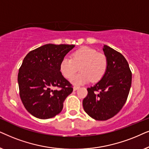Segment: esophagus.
<instances>
[{
    "mask_svg": "<svg viewBox=\"0 0 149 149\" xmlns=\"http://www.w3.org/2000/svg\"><path fill=\"white\" fill-rule=\"evenodd\" d=\"M79 88H80V86H74L73 88V91H76L77 89H78Z\"/></svg>",
    "mask_w": 149,
    "mask_h": 149,
    "instance_id": "34e87169",
    "label": "esophagus"
}]
</instances>
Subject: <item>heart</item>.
Instances as JSON below:
<instances>
[{
  "label": "heart",
  "mask_w": 149,
  "mask_h": 149,
  "mask_svg": "<svg viewBox=\"0 0 149 149\" xmlns=\"http://www.w3.org/2000/svg\"><path fill=\"white\" fill-rule=\"evenodd\" d=\"M80 69V73L71 79L74 84L98 82L104 76L108 68V60L104 54L90 47H82L73 52L71 56L61 61L60 71L65 78L71 79Z\"/></svg>",
  "instance_id": "heart-1"
}]
</instances>
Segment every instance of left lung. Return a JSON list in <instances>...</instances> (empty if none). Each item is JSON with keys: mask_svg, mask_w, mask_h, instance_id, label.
Returning <instances> with one entry per match:
<instances>
[{"mask_svg": "<svg viewBox=\"0 0 149 149\" xmlns=\"http://www.w3.org/2000/svg\"><path fill=\"white\" fill-rule=\"evenodd\" d=\"M108 68L100 82L87 88L83 108L91 118L106 120L115 116L125 104L132 84V74L125 58L104 45Z\"/></svg>", "mask_w": 149, "mask_h": 149, "instance_id": "left-lung-1", "label": "left lung"}]
</instances>
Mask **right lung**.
Masks as SVG:
<instances>
[{
    "label": "right lung",
    "mask_w": 149,
    "mask_h": 149,
    "mask_svg": "<svg viewBox=\"0 0 149 149\" xmlns=\"http://www.w3.org/2000/svg\"><path fill=\"white\" fill-rule=\"evenodd\" d=\"M74 45L48 43L33 49L19 69V96L30 114L40 119L54 117L63 110V102L73 91L63 76L60 63ZM60 88L53 90L54 87Z\"/></svg>",
    "instance_id": "right-lung-1"
}]
</instances>
